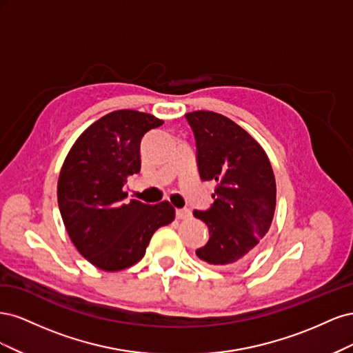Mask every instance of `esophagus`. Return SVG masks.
<instances>
[{
    "instance_id": "34e87169",
    "label": "esophagus",
    "mask_w": 353,
    "mask_h": 353,
    "mask_svg": "<svg viewBox=\"0 0 353 353\" xmlns=\"http://www.w3.org/2000/svg\"><path fill=\"white\" fill-rule=\"evenodd\" d=\"M175 213L178 219H187L191 216V212L188 209H176Z\"/></svg>"
}]
</instances>
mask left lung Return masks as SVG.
Listing matches in <instances>:
<instances>
[{
  "label": "left lung",
  "instance_id": "obj_1",
  "mask_svg": "<svg viewBox=\"0 0 353 353\" xmlns=\"http://www.w3.org/2000/svg\"><path fill=\"white\" fill-rule=\"evenodd\" d=\"M197 145L201 181H215L213 205L194 210L209 228V241L196 254L218 268L248 261L270 231L276 185L268 156L254 138L227 116L197 110L185 114Z\"/></svg>",
  "mask_w": 353,
  "mask_h": 353
}]
</instances>
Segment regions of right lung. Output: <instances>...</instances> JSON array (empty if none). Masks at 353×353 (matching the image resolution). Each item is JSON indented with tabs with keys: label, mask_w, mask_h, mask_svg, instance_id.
<instances>
[{
	"label": "right lung",
	"mask_w": 353,
	"mask_h": 353,
	"mask_svg": "<svg viewBox=\"0 0 353 353\" xmlns=\"http://www.w3.org/2000/svg\"><path fill=\"white\" fill-rule=\"evenodd\" d=\"M162 123L150 113L114 110L90 125L63 162L57 183L61 219L74 248L103 271L141 261L154 231L175 219L166 200L123 201L126 178L141 169V138Z\"/></svg>",
	"instance_id": "1"
}]
</instances>
